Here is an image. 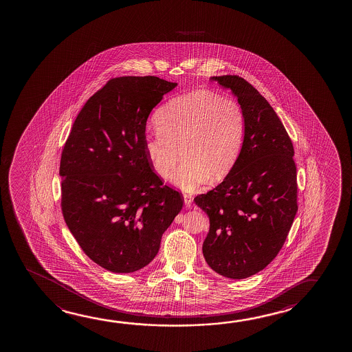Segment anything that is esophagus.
Returning a JSON list of instances; mask_svg holds the SVG:
<instances>
[{
	"mask_svg": "<svg viewBox=\"0 0 352 352\" xmlns=\"http://www.w3.org/2000/svg\"><path fill=\"white\" fill-rule=\"evenodd\" d=\"M193 198L191 195H188V193H185L184 195V202H185V204L188 206V207H190L191 204H192Z\"/></svg>",
	"mask_w": 352,
	"mask_h": 352,
	"instance_id": "esophagus-1",
	"label": "esophagus"
}]
</instances>
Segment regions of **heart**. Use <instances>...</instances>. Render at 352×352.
Segmentation results:
<instances>
[{
	"mask_svg": "<svg viewBox=\"0 0 352 352\" xmlns=\"http://www.w3.org/2000/svg\"><path fill=\"white\" fill-rule=\"evenodd\" d=\"M155 124L157 131L145 137V155L155 173L167 179L183 154L185 162L170 180L185 191L196 190L209 177H226L245 135V114L239 102L203 89L167 102Z\"/></svg>",
	"mask_w": 352,
	"mask_h": 352,
	"instance_id": "obj_1",
	"label": "heart"
}]
</instances>
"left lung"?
<instances>
[{
    "mask_svg": "<svg viewBox=\"0 0 352 352\" xmlns=\"http://www.w3.org/2000/svg\"><path fill=\"white\" fill-rule=\"evenodd\" d=\"M212 80L238 98L245 135L223 182L195 197L210 221L203 255L219 274L244 279L274 260L298 210L294 144L279 116L250 82L238 76Z\"/></svg>",
    "mask_w": 352,
    "mask_h": 352,
    "instance_id": "left-lung-1",
    "label": "left lung"
}]
</instances>
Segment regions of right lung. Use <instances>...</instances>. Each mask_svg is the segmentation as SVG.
<instances>
[{
  "label": "right lung",
  "instance_id": "obj_1",
  "mask_svg": "<svg viewBox=\"0 0 352 352\" xmlns=\"http://www.w3.org/2000/svg\"><path fill=\"white\" fill-rule=\"evenodd\" d=\"M175 87L154 76L113 78L87 100L63 146V219L85 255L109 272L149 265L183 208L144 151L148 116Z\"/></svg>",
  "mask_w": 352,
  "mask_h": 352
}]
</instances>
